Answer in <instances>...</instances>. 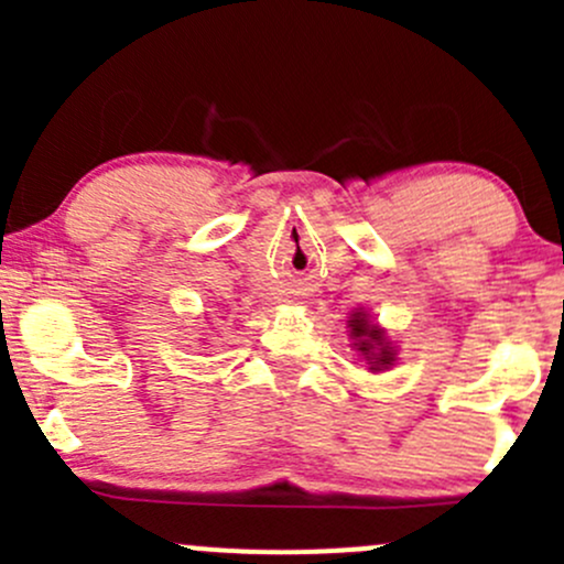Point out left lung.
<instances>
[{
  "label": "left lung",
  "instance_id": "8db88e82",
  "mask_svg": "<svg viewBox=\"0 0 564 564\" xmlns=\"http://www.w3.org/2000/svg\"><path fill=\"white\" fill-rule=\"evenodd\" d=\"M349 327H351V335H355L357 340V351H362V355L368 357V366H371V371H379V368H388L392 366V346L384 340V333L379 327H373V324H368V316L362 314V311H357V314H351L349 318Z\"/></svg>",
  "mask_w": 564,
  "mask_h": 564
}]
</instances>
